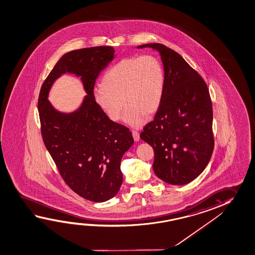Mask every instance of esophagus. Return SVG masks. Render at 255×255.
Here are the masks:
<instances>
[{
	"instance_id": "obj_1",
	"label": "esophagus",
	"mask_w": 255,
	"mask_h": 255,
	"mask_svg": "<svg viewBox=\"0 0 255 255\" xmlns=\"http://www.w3.org/2000/svg\"><path fill=\"white\" fill-rule=\"evenodd\" d=\"M132 134H133V140H134V141H138L140 140V134H139L137 131H132Z\"/></svg>"
}]
</instances>
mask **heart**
<instances>
[{
    "label": "heart",
    "instance_id": "heart-1",
    "mask_svg": "<svg viewBox=\"0 0 255 255\" xmlns=\"http://www.w3.org/2000/svg\"><path fill=\"white\" fill-rule=\"evenodd\" d=\"M102 84L94 89L93 97L105 115L118 122L124 105V122L141 128L145 114H153L160 105L165 73L161 62L151 55L126 57L105 73Z\"/></svg>",
    "mask_w": 255,
    "mask_h": 255
}]
</instances>
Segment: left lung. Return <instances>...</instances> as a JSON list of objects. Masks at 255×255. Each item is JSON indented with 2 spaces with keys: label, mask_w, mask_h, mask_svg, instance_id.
<instances>
[{
  "label": "left lung",
  "mask_w": 255,
  "mask_h": 255,
  "mask_svg": "<svg viewBox=\"0 0 255 255\" xmlns=\"http://www.w3.org/2000/svg\"><path fill=\"white\" fill-rule=\"evenodd\" d=\"M152 48L161 57L165 87L152 122L140 134L153 148V170L162 181L183 185L205 170L214 150L213 108L202 77L177 52L160 43Z\"/></svg>",
  "instance_id": "left-lung-1"
}]
</instances>
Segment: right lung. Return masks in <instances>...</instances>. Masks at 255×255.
I'll return each instance as SVG.
<instances>
[{"label": "right lung", "instance_id": "obj_1", "mask_svg": "<svg viewBox=\"0 0 255 255\" xmlns=\"http://www.w3.org/2000/svg\"><path fill=\"white\" fill-rule=\"evenodd\" d=\"M114 52L113 47L100 46L66 53L43 82L38 101L42 139L59 174L75 193L93 202L119 192L122 156L133 143L129 129L112 122L94 100L96 80ZM66 72L81 77L87 93L73 113L57 111L47 99L53 82Z\"/></svg>", "mask_w": 255, "mask_h": 255}]
</instances>
